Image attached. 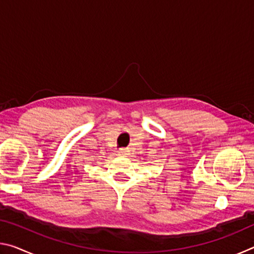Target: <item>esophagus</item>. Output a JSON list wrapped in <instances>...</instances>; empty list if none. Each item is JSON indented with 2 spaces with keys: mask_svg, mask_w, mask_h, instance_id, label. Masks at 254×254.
Returning <instances> with one entry per match:
<instances>
[{
  "mask_svg": "<svg viewBox=\"0 0 254 254\" xmlns=\"http://www.w3.org/2000/svg\"><path fill=\"white\" fill-rule=\"evenodd\" d=\"M128 152H130V151H128V149H127V148H122V149L119 150L120 156H127Z\"/></svg>",
  "mask_w": 254,
  "mask_h": 254,
  "instance_id": "1",
  "label": "esophagus"
}]
</instances>
